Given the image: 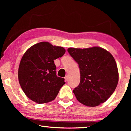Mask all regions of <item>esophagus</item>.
Masks as SVG:
<instances>
[{
    "label": "esophagus",
    "instance_id": "obj_1",
    "mask_svg": "<svg viewBox=\"0 0 131 131\" xmlns=\"http://www.w3.org/2000/svg\"><path fill=\"white\" fill-rule=\"evenodd\" d=\"M65 80L66 81H68V80H69V76H66L65 77Z\"/></svg>",
    "mask_w": 131,
    "mask_h": 131
}]
</instances>
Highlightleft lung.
Wrapping results in <instances>:
<instances>
[{
	"label": "left lung",
	"mask_w": 131,
	"mask_h": 131,
	"mask_svg": "<svg viewBox=\"0 0 131 131\" xmlns=\"http://www.w3.org/2000/svg\"><path fill=\"white\" fill-rule=\"evenodd\" d=\"M68 51L79 64L80 82L73 90L77 101L95 107L105 102L116 90L118 72L116 61L103 48H69Z\"/></svg>",
	"instance_id": "1"
}]
</instances>
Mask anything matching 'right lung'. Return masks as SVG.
<instances>
[{
    "label": "right lung",
    "instance_id": "add662e5",
    "mask_svg": "<svg viewBox=\"0 0 131 131\" xmlns=\"http://www.w3.org/2000/svg\"><path fill=\"white\" fill-rule=\"evenodd\" d=\"M65 48L43 41L30 47L24 54L18 68V80L31 100L44 103L54 100L65 79L56 75L54 60L62 57Z\"/></svg>",
    "mask_w": 131,
    "mask_h": 131
}]
</instances>
